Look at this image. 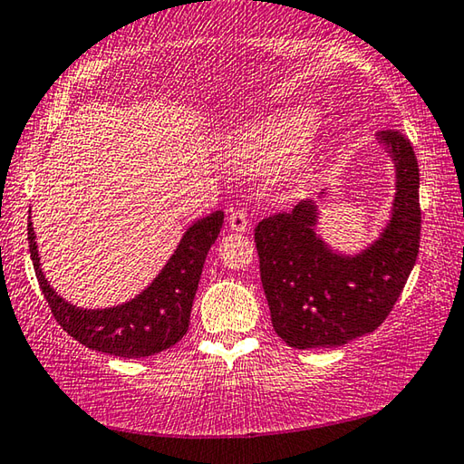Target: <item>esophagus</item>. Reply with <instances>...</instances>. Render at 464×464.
<instances>
[{"instance_id":"esophagus-1","label":"esophagus","mask_w":464,"mask_h":464,"mask_svg":"<svg viewBox=\"0 0 464 464\" xmlns=\"http://www.w3.org/2000/svg\"><path fill=\"white\" fill-rule=\"evenodd\" d=\"M229 227H231V231H235V233H246L247 227H249L247 215L243 213V210H233V213L229 215Z\"/></svg>"}]
</instances>
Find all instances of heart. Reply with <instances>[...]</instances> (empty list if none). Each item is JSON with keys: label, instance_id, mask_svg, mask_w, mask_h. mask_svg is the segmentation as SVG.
Segmentation results:
<instances>
[{"label": "heart", "instance_id": "b5f03b06", "mask_svg": "<svg viewBox=\"0 0 464 464\" xmlns=\"http://www.w3.org/2000/svg\"><path fill=\"white\" fill-rule=\"evenodd\" d=\"M321 119L317 106L288 104L274 108L233 130L227 143L231 166L247 176L286 168L282 188L288 198L307 196L335 147L332 132L313 135Z\"/></svg>", "mask_w": 464, "mask_h": 464}]
</instances>
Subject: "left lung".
I'll use <instances>...</instances> for the list:
<instances>
[{"mask_svg":"<svg viewBox=\"0 0 464 464\" xmlns=\"http://www.w3.org/2000/svg\"><path fill=\"white\" fill-rule=\"evenodd\" d=\"M376 143L391 157L395 196L379 237L354 254L337 251L317 233L319 200L256 227L260 276L272 325L290 348H337L379 327L397 303L418 260L420 168L401 132L381 130Z\"/></svg>","mask_w":464,"mask_h":464,"instance_id":"left-lung-1","label":"left lung"}]
</instances>
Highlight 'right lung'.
Instances as JSON below:
<instances>
[{
    "label": "right lung",
    "instance_id": "obj_1",
    "mask_svg": "<svg viewBox=\"0 0 464 464\" xmlns=\"http://www.w3.org/2000/svg\"><path fill=\"white\" fill-rule=\"evenodd\" d=\"M215 210L188 227L160 274L137 296L114 307L83 309L63 298L46 280L36 233L28 217V247L43 295L54 319L85 348L121 358H145L171 348L188 332L204 260L223 227Z\"/></svg>",
    "mask_w": 464,
    "mask_h": 464
}]
</instances>
